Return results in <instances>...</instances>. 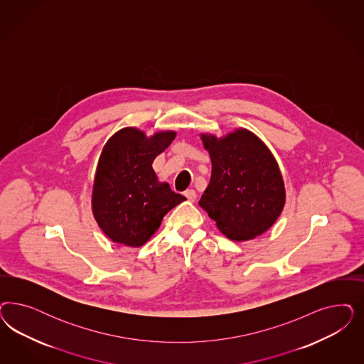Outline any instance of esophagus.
I'll list each match as a JSON object with an SVG mask.
<instances>
[{
	"mask_svg": "<svg viewBox=\"0 0 364 364\" xmlns=\"http://www.w3.org/2000/svg\"><path fill=\"white\" fill-rule=\"evenodd\" d=\"M185 197H186L188 200H190V202H194L196 198H197V193H196V190L190 188V190H186V191H185Z\"/></svg>",
	"mask_w": 364,
	"mask_h": 364,
	"instance_id": "esophagus-1",
	"label": "esophagus"
}]
</instances>
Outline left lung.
Returning <instances> with one entry per match:
<instances>
[{
  "instance_id": "1",
  "label": "left lung",
  "mask_w": 364,
  "mask_h": 364,
  "mask_svg": "<svg viewBox=\"0 0 364 364\" xmlns=\"http://www.w3.org/2000/svg\"><path fill=\"white\" fill-rule=\"evenodd\" d=\"M200 139L211 159L210 183L200 197V208L233 241L265 233L285 205L284 181L273 154L245 129L223 138L200 134Z\"/></svg>"
}]
</instances>
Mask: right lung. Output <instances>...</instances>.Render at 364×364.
Returning a JSON list of instances; mask_svg holds the SVG:
<instances>
[{
  "instance_id": "1",
  "label": "right lung",
  "mask_w": 364,
  "mask_h": 364,
  "mask_svg": "<svg viewBox=\"0 0 364 364\" xmlns=\"http://www.w3.org/2000/svg\"><path fill=\"white\" fill-rule=\"evenodd\" d=\"M176 131L147 136L141 129H119L107 141L95 174L92 213L103 233L117 244L144 245L164 215L186 200L159 182L154 159L176 139Z\"/></svg>"
}]
</instances>
